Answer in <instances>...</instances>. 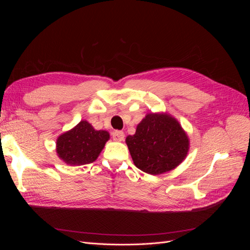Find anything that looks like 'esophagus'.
<instances>
[{"instance_id":"esophagus-1","label":"esophagus","mask_w":250,"mask_h":250,"mask_svg":"<svg viewBox=\"0 0 250 250\" xmlns=\"http://www.w3.org/2000/svg\"><path fill=\"white\" fill-rule=\"evenodd\" d=\"M124 138H125V134L123 131L121 130H116L112 132V140L116 141V142H122L124 141Z\"/></svg>"}]
</instances>
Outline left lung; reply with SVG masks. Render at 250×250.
<instances>
[{
    "label": "left lung",
    "mask_w": 250,
    "mask_h": 250,
    "mask_svg": "<svg viewBox=\"0 0 250 250\" xmlns=\"http://www.w3.org/2000/svg\"><path fill=\"white\" fill-rule=\"evenodd\" d=\"M126 144L137 168L152 175L170 171L185 160L188 140L177 121L160 113H149Z\"/></svg>",
    "instance_id": "8db88e82"
}]
</instances>
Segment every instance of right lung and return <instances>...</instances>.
Masks as SVG:
<instances>
[{
    "label": "right lung",
    "mask_w": 250,
    "mask_h": 250,
    "mask_svg": "<svg viewBox=\"0 0 250 250\" xmlns=\"http://www.w3.org/2000/svg\"><path fill=\"white\" fill-rule=\"evenodd\" d=\"M108 139L107 131L95 130L86 121H81L76 127L57 139L56 151L67 165H86L97 160Z\"/></svg>",
    "instance_id": "right-lung-1"
}]
</instances>
